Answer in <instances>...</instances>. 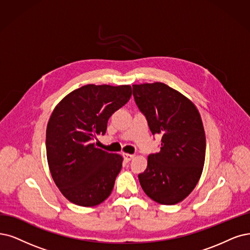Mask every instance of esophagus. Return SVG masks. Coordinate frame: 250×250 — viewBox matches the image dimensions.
<instances>
[{"instance_id":"obj_1","label":"esophagus","mask_w":250,"mask_h":250,"mask_svg":"<svg viewBox=\"0 0 250 250\" xmlns=\"http://www.w3.org/2000/svg\"><path fill=\"white\" fill-rule=\"evenodd\" d=\"M134 154H130V153H124V158H125V162H131L133 159H134Z\"/></svg>"}]
</instances>
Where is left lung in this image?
<instances>
[{"label": "left lung", "mask_w": 250, "mask_h": 250, "mask_svg": "<svg viewBox=\"0 0 250 250\" xmlns=\"http://www.w3.org/2000/svg\"><path fill=\"white\" fill-rule=\"evenodd\" d=\"M136 104L152 135H162L161 151L148 155L138 175L144 192L163 205H174L196 188L204 167L206 137L196 106L162 82L133 85Z\"/></svg>", "instance_id": "obj_1"}]
</instances>
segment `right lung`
<instances>
[{"label": "right lung", "instance_id": "obj_1", "mask_svg": "<svg viewBox=\"0 0 250 250\" xmlns=\"http://www.w3.org/2000/svg\"><path fill=\"white\" fill-rule=\"evenodd\" d=\"M132 96L130 85L87 84L70 92L54 108L46 130V154L53 181L70 202L92 207L113 189L123 156L97 148L109 117Z\"/></svg>", "mask_w": 250, "mask_h": 250}]
</instances>
